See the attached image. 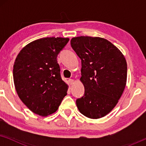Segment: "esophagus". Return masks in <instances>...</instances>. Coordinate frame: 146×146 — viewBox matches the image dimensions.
Masks as SVG:
<instances>
[{
    "label": "esophagus",
    "mask_w": 146,
    "mask_h": 146,
    "mask_svg": "<svg viewBox=\"0 0 146 146\" xmlns=\"http://www.w3.org/2000/svg\"><path fill=\"white\" fill-rule=\"evenodd\" d=\"M68 84L70 85H72L74 84V80L72 79H69L68 80Z\"/></svg>",
    "instance_id": "obj_1"
}]
</instances>
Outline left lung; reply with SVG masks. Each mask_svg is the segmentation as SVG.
<instances>
[{"label":"left lung","instance_id":"8db88e82","mask_svg":"<svg viewBox=\"0 0 146 146\" xmlns=\"http://www.w3.org/2000/svg\"><path fill=\"white\" fill-rule=\"evenodd\" d=\"M71 46L81 59L80 80L84 94L76 100L80 112L98 119L110 112L118 102L127 79V63L120 50L100 37L78 36Z\"/></svg>","mask_w":146,"mask_h":146}]
</instances>
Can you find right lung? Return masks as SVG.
I'll use <instances>...</instances> for the list:
<instances>
[{"label": "right lung", "instance_id": "right-lung-1", "mask_svg": "<svg viewBox=\"0 0 146 146\" xmlns=\"http://www.w3.org/2000/svg\"><path fill=\"white\" fill-rule=\"evenodd\" d=\"M69 38L47 37L29 43L21 50L13 66L15 88L22 102L42 116L55 112L67 94L57 62Z\"/></svg>", "mask_w": 146, "mask_h": 146}]
</instances>
